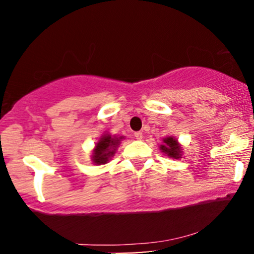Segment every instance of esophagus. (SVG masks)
I'll list each match as a JSON object with an SVG mask.
<instances>
[{"label": "esophagus", "instance_id": "34e87169", "mask_svg": "<svg viewBox=\"0 0 254 254\" xmlns=\"http://www.w3.org/2000/svg\"><path fill=\"white\" fill-rule=\"evenodd\" d=\"M135 137L136 139H142L143 138V133H142L141 131H137V132H135Z\"/></svg>", "mask_w": 254, "mask_h": 254}]
</instances>
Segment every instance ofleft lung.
<instances>
[{
	"instance_id": "1",
	"label": "left lung",
	"mask_w": 254,
	"mask_h": 254,
	"mask_svg": "<svg viewBox=\"0 0 254 254\" xmlns=\"http://www.w3.org/2000/svg\"><path fill=\"white\" fill-rule=\"evenodd\" d=\"M160 149L162 153L167 154L168 156L173 157V159H180V156H182V147L174 137L170 136L164 138V144L160 145Z\"/></svg>"
}]
</instances>
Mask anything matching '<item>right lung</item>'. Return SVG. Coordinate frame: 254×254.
<instances>
[{
    "instance_id": "obj_1",
    "label": "right lung",
    "mask_w": 254,
    "mask_h": 254,
    "mask_svg": "<svg viewBox=\"0 0 254 254\" xmlns=\"http://www.w3.org/2000/svg\"><path fill=\"white\" fill-rule=\"evenodd\" d=\"M123 137H112L110 133H105L100 137L99 142L93 149L92 161L94 165H104L115 155L117 147Z\"/></svg>"
}]
</instances>
